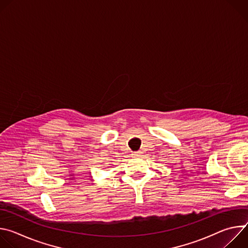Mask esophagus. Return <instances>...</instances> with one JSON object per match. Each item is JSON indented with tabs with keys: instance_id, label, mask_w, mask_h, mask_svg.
Returning <instances> with one entry per match:
<instances>
[{
	"instance_id": "1",
	"label": "esophagus",
	"mask_w": 248,
	"mask_h": 248,
	"mask_svg": "<svg viewBox=\"0 0 248 248\" xmlns=\"http://www.w3.org/2000/svg\"><path fill=\"white\" fill-rule=\"evenodd\" d=\"M131 155H132L133 158H138V157L141 156V152H139V151L138 152H133Z\"/></svg>"
}]
</instances>
